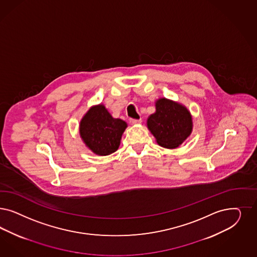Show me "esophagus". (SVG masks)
<instances>
[{
	"label": "esophagus",
	"mask_w": 257,
	"mask_h": 257,
	"mask_svg": "<svg viewBox=\"0 0 257 257\" xmlns=\"http://www.w3.org/2000/svg\"><path fill=\"white\" fill-rule=\"evenodd\" d=\"M130 122H131V124H140L142 122L141 119H133V118H131L130 119Z\"/></svg>",
	"instance_id": "1"
}]
</instances>
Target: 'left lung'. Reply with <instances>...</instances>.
Segmentation results:
<instances>
[{
	"mask_svg": "<svg viewBox=\"0 0 257 257\" xmlns=\"http://www.w3.org/2000/svg\"><path fill=\"white\" fill-rule=\"evenodd\" d=\"M156 111L148 118V127L158 145L176 149L189 137L193 122L187 108L178 102L160 98L155 103Z\"/></svg>",
	"mask_w": 257,
	"mask_h": 257,
	"instance_id": "1",
	"label": "left lung"
}]
</instances>
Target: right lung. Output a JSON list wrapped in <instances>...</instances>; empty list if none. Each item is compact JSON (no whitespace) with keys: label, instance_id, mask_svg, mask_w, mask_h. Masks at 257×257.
Returning a JSON list of instances; mask_svg holds the SVG:
<instances>
[{"label":"right lung","instance_id":"right-lung-1","mask_svg":"<svg viewBox=\"0 0 257 257\" xmlns=\"http://www.w3.org/2000/svg\"><path fill=\"white\" fill-rule=\"evenodd\" d=\"M126 126L124 121L113 118L105 106L100 104L91 107L83 116L79 133L85 145L93 153L107 156L119 148Z\"/></svg>","mask_w":257,"mask_h":257}]
</instances>
